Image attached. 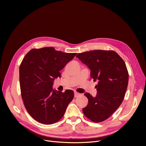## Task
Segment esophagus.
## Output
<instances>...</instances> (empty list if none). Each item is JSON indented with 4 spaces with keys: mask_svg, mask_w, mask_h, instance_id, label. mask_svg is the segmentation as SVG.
I'll list each match as a JSON object with an SVG mask.
<instances>
[{
    "mask_svg": "<svg viewBox=\"0 0 146 146\" xmlns=\"http://www.w3.org/2000/svg\"><path fill=\"white\" fill-rule=\"evenodd\" d=\"M79 95H80V94L79 93H78V92H74V97H75V98L78 97Z\"/></svg>",
    "mask_w": 146,
    "mask_h": 146,
    "instance_id": "34e87169",
    "label": "esophagus"
}]
</instances>
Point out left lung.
<instances>
[{
    "label": "left lung",
    "mask_w": 146,
    "mask_h": 146,
    "mask_svg": "<svg viewBox=\"0 0 146 146\" xmlns=\"http://www.w3.org/2000/svg\"><path fill=\"white\" fill-rule=\"evenodd\" d=\"M90 69L95 86V97L85 93L87 106L82 109L84 115L95 122L108 119L120 106L128 84V72L123 60L113 51L92 50L76 56Z\"/></svg>",
    "instance_id": "1"
}]
</instances>
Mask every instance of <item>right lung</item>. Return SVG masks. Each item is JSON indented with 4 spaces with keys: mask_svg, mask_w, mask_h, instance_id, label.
Here are the masks:
<instances>
[{
    "mask_svg": "<svg viewBox=\"0 0 146 146\" xmlns=\"http://www.w3.org/2000/svg\"><path fill=\"white\" fill-rule=\"evenodd\" d=\"M76 54L50 47L32 49L25 56L19 67L21 92L27 111L36 121L50 125L64 116L74 92L54 90L53 83Z\"/></svg>",
    "mask_w": 146,
    "mask_h": 146,
    "instance_id": "1",
    "label": "right lung"
}]
</instances>
